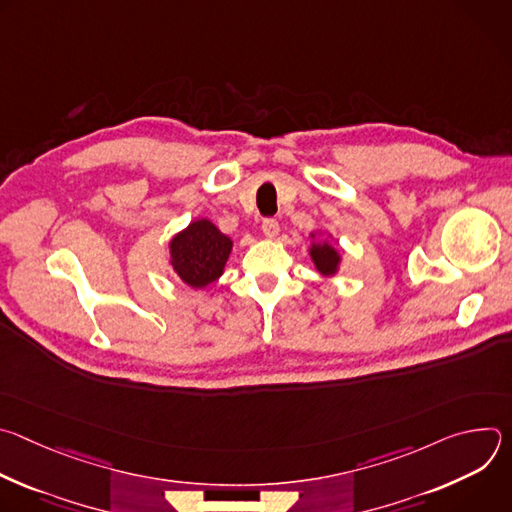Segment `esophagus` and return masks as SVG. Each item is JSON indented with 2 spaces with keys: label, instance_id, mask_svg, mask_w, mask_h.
<instances>
[{
  "label": "esophagus",
  "instance_id": "1",
  "mask_svg": "<svg viewBox=\"0 0 512 512\" xmlns=\"http://www.w3.org/2000/svg\"><path fill=\"white\" fill-rule=\"evenodd\" d=\"M261 229H263V235H265V237L275 239L277 233H279V223L275 221V218H263Z\"/></svg>",
  "mask_w": 512,
  "mask_h": 512
}]
</instances>
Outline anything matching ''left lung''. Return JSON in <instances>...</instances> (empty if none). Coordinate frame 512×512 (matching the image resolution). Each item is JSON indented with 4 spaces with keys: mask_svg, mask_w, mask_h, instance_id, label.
I'll list each match as a JSON object with an SVG mask.
<instances>
[{
    "mask_svg": "<svg viewBox=\"0 0 512 512\" xmlns=\"http://www.w3.org/2000/svg\"><path fill=\"white\" fill-rule=\"evenodd\" d=\"M310 253H312V259H314L318 271H322L324 275H330V273L336 271V265H338L340 257H338V251L334 247H330L326 243L324 245H312Z\"/></svg>",
    "mask_w": 512,
    "mask_h": 512,
    "instance_id": "left-lung-1",
    "label": "left lung"
}]
</instances>
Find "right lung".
Masks as SVG:
<instances>
[{
  "label": "right lung",
  "mask_w": 512,
  "mask_h": 512,
  "mask_svg": "<svg viewBox=\"0 0 512 512\" xmlns=\"http://www.w3.org/2000/svg\"><path fill=\"white\" fill-rule=\"evenodd\" d=\"M231 247V239L202 218L172 239V267L184 283L204 287L223 273Z\"/></svg>",
  "instance_id": "1"
}]
</instances>
